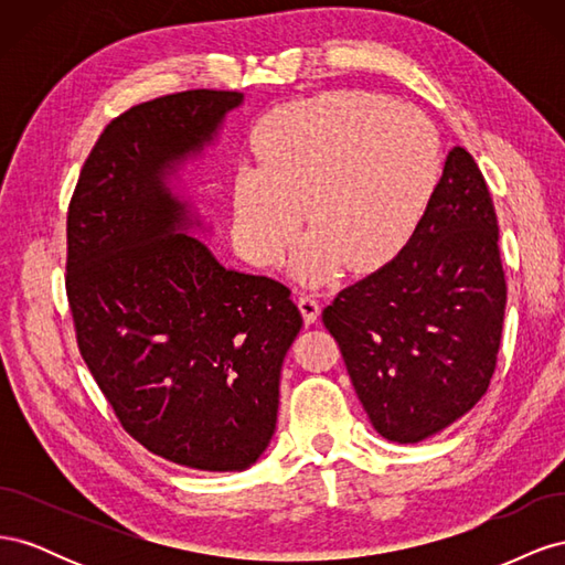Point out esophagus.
<instances>
[{
	"label": "esophagus",
	"instance_id": "34e87169",
	"mask_svg": "<svg viewBox=\"0 0 565 565\" xmlns=\"http://www.w3.org/2000/svg\"><path fill=\"white\" fill-rule=\"evenodd\" d=\"M297 303H299V311H301L306 324H311V322L318 320V316H320V303H318V299H316L313 295H301Z\"/></svg>",
	"mask_w": 565,
	"mask_h": 565
}]
</instances>
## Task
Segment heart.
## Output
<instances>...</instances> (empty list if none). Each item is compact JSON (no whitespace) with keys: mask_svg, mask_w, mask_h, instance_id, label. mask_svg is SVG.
<instances>
[{"mask_svg":"<svg viewBox=\"0 0 565 565\" xmlns=\"http://www.w3.org/2000/svg\"><path fill=\"white\" fill-rule=\"evenodd\" d=\"M262 167L233 183L237 247L276 264L306 221L313 233L292 259L320 285L347 262L374 270L415 233L440 179V141L422 110L363 92H332L270 113L259 131Z\"/></svg>","mask_w":565,"mask_h":565,"instance_id":"heart-1","label":"heart"}]
</instances>
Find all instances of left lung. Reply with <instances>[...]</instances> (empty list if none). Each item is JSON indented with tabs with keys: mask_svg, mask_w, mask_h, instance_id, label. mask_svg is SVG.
Returning a JSON list of instances; mask_svg holds the SVG:
<instances>
[{
	"mask_svg": "<svg viewBox=\"0 0 565 565\" xmlns=\"http://www.w3.org/2000/svg\"><path fill=\"white\" fill-rule=\"evenodd\" d=\"M481 169L448 152L434 198L398 256L322 311L380 436L419 443L483 398L498 363L507 282Z\"/></svg>",
	"mask_w": 565,
	"mask_h": 565,
	"instance_id": "left-lung-1",
	"label": "left lung"
}]
</instances>
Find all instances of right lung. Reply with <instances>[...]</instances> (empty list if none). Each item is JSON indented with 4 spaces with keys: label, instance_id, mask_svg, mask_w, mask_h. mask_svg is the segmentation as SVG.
Wrapping results in <instances>:
<instances>
[{
    "label": "right lung",
    "instance_id": "1",
    "mask_svg": "<svg viewBox=\"0 0 565 565\" xmlns=\"http://www.w3.org/2000/svg\"><path fill=\"white\" fill-rule=\"evenodd\" d=\"M241 92L134 106L98 136L67 210L77 347L125 431L198 471H243L276 434L280 370L301 330L289 289L226 268L172 188Z\"/></svg>",
    "mask_w": 565,
    "mask_h": 565
}]
</instances>
